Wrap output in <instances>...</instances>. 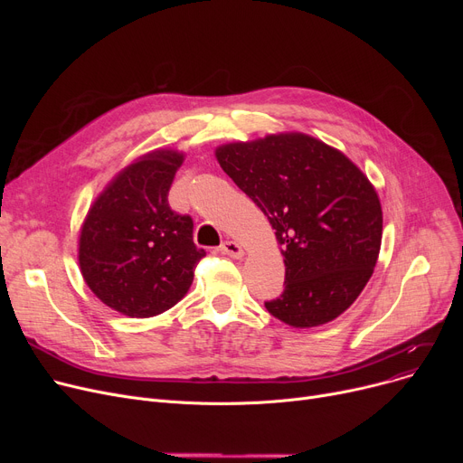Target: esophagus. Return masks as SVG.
<instances>
[{
    "label": "esophagus",
    "mask_w": 463,
    "mask_h": 463,
    "mask_svg": "<svg viewBox=\"0 0 463 463\" xmlns=\"http://www.w3.org/2000/svg\"><path fill=\"white\" fill-rule=\"evenodd\" d=\"M219 251H222L223 255L232 257V259H241V257H244V253H246L244 248H241L240 244H236V241H231V240L223 241L222 248H219Z\"/></svg>",
    "instance_id": "34e87169"
}]
</instances>
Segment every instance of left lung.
Masks as SVG:
<instances>
[{
    "mask_svg": "<svg viewBox=\"0 0 463 463\" xmlns=\"http://www.w3.org/2000/svg\"><path fill=\"white\" fill-rule=\"evenodd\" d=\"M232 182L269 217L285 262V290L266 309L295 328L339 317L370 281L383 210L368 176L334 146L272 133L215 148Z\"/></svg>",
    "mask_w": 463,
    "mask_h": 463,
    "instance_id": "left-lung-1",
    "label": "left lung"
}]
</instances>
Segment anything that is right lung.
<instances>
[{"mask_svg": "<svg viewBox=\"0 0 463 463\" xmlns=\"http://www.w3.org/2000/svg\"><path fill=\"white\" fill-rule=\"evenodd\" d=\"M185 159L159 148L135 159L90 206L79 236V266L91 293L131 319L176 306L206 255L193 244L189 215L168 206V189Z\"/></svg>", "mask_w": 463, "mask_h": 463, "instance_id": "1", "label": "right lung"}]
</instances>
